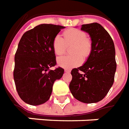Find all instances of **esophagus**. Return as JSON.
<instances>
[{
	"mask_svg": "<svg viewBox=\"0 0 129 129\" xmlns=\"http://www.w3.org/2000/svg\"><path fill=\"white\" fill-rule=\"evenodd\" d=\"M64 72H66V73H70L71 71L69 70V69H64Z\"/></svg>",
	"mask_w": 129,
	"mask_h": 129,
	"instance_id": "34e87169",
	"label": "esophagus"
}]
</instances>
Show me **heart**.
Returning <instances> with one entry per match:
<instances>
[{"label": "heart", "instance_id": "heart-1", "mask_svg": "<svg viewBox=\"0 0 129 129\" xmlns=\"http://www.w3.org/2000/svg\"><path fill=\"white\" fill-rule=\"evenodd\" d=\"M62 37L57 35L53 40L52 46L54 53L57 55H61L65 51V43L67 44H74L69 56H62L57 58V64L62 68L71 69L79 65L82 62L83 57H87L91 52L92 44L91 41L87 38V35L84 31L70 28L64 32Z\"/></svg>", "mask_w": 129, "mask_h": 129}]
</instances>
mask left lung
Segmentation results:
<instances>
[{"instance_id":"left-lung-1","label":"left lung","mask_w":129,"mask_h":129,"mask_svg":"<svg viewBox=\"0 0 129 129\" xmlns=\"http://www.w3.org/2000/svg\"><path fill=\"white\" fill-rule=\"evenodd\" d=\"M89 34L92 49L83 66L72 70L69 89L78 101L85 104L100 101L114 83L117 68L115 45L110 35L98 23L82 25Z\"/></svg>"}]
</instances>
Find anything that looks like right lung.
<instances>
[{"label": "right lung", "mask_w": 129, "mask_h": 129, "mask_svg": "<svg viewBox=\"0 0 129 129\" xmlns=\"http://www.w3.org/2000/svg\"><path fill=\"white\" fill-rule=\"evenodd\" d=\"M64 28L40 24L21 38L14 57V80L18 94L26 104H44L51 96L54 82L62 76V68H49L56 64L53 40Z\"/></svg>", "instance_id": "right-lung-1"}]
</instances>
